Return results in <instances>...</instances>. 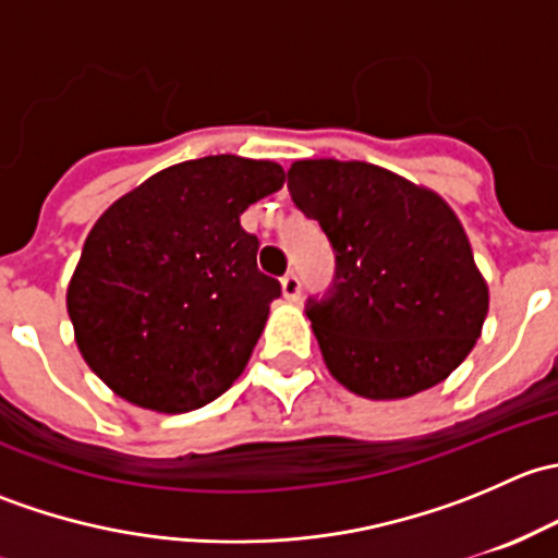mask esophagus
<instances>
[{"label": "esophagus", "instance_id": "1", "mask_svg": "<svg viewBox=\"0 0 558 558\" xmlns=\"http://www.w3.org/2000/svg\"><path fill=\"white\" fill-rule=\"evenodd\" d=\"M280 286H283V296L289 302H296L300 300V294H302V283H300V278H296L294 272H289V275H283V280H280Z\"/></svg>", "mask_w": 558, "mask_h": 558}]
</instances>
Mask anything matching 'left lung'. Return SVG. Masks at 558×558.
<instances>
[{"label": "left lung", "instance_id": "1", "mask_svg": "<svg viewBox=\"0 0 558 558\" xmlns=\"http://www.w3.org/2000/svg\"><path fill=\"white\" fill-rule=\"evenodd\" d=\"M289 191L335 251L329 291L305 305L329 373L367 399L446 380L488 313L486 280L451 207L367 161H294Z\"/></svg>", "mask_w": 558, "mask_h": 558}]
</instances>
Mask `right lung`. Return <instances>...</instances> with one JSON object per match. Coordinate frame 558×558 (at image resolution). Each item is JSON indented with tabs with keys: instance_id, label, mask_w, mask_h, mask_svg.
I'll use <instances>...</instances> for the list:
<instances>
[{
	"instance_id": "right-lung-1",
	"label": "right lung",
	"mask_w": 558,
	"mask_h": 558,
	"mask_svg": "<svg viewBox=\"0 0 558 558\" xmlns=\"http://www.w3.org/2000/svg\"><path fill=\"white\" fill-rule=\"evenodd\" d=\"M283 180L275 161L205 156L148 178L94 223L66 311L118 397L189 413L240 378L280 296L240 216Z\"/></svg>"
}]
</instances>
